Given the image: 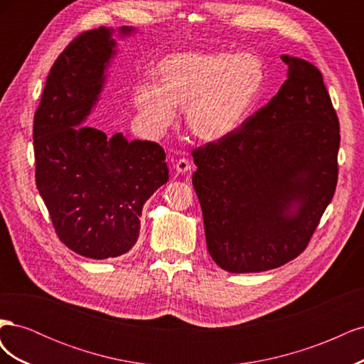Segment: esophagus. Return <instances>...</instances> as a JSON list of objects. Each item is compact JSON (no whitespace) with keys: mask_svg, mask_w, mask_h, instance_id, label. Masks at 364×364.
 <instances>
[{"mask_svg":"<svg viewBox=\"0 0 364 364\" xmlns=\"http://www.w3.org/2000/svg\"><path fill=\"white\" fill-rule=\"evenodd\" d=\"M174 170L178 174L188 173L191 170V164H190L188 159H179V161H176V164H174Z\"/></svg>","mask_w":364,"mask_h":364,"instance_id":"1","label":"esophagus"}]
</instances>
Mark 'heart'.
<instances>
[{
    "instance_id": "b5f03b06",
    "label": "heart",
    "mask_w": 364,
    "mask_h": 364,
    "mask_svg": "<svg viewBox=\"0 0 364 364\" xmlns=\"http://www.w3.org/2000/svg\"><path fill=\"white\" fill-rule=\"evenodd\" d=\"M153 83L135 90L139 114L158 129L185 107L186 124L208 142L232 136L246 124L266 83L262 62L249 53L182 51L162 58L153 68Z\"/></svg>"
}]
</instances>
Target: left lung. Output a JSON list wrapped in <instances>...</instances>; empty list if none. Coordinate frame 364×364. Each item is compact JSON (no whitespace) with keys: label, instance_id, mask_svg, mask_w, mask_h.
<instances>
[{"label":"left lung","instance_id":"8db88e82","mask_svg":"<svg viewBox=\"0 0 364 364\" xmlns=\"http://www.w3.org/2000/svg\"><path fill=\"white\" fill-rule=\"evenodd\" d=\"M281 59L278 94L237 134L193 151L208 252L230 273L296 258L336 191L340 129L323 77L301 58Z\"/></svg>","mask_w":364,"mask_h":364}]
</instances>
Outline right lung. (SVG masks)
I'll return each mask as SVG.
<instances>
[{
    "mask_svg": "<svg viewBox=\"0 0 364 364\" xmlns=\"http://www.w3.org/2000/svg\"><path fill=\"white\" fill-rule=\"evenodd\" d=\"M118 39L134 27L85 31L54 62L35 114L36 185L56 234L92 259L129 252L139 237L142 206L168 181L156 142L107 138L85 124L100 100Z\"/></svg>",
    "mask_w": 364,
    "mask_h": 364,
    "instance_id": "obj_1",
    "label": "right lung"
}]
</instances>
